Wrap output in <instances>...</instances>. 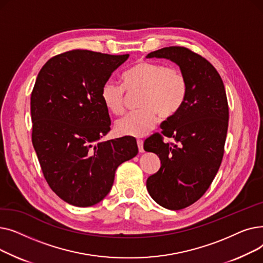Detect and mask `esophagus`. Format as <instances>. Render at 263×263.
<instances>
[{
  "label": "esophagus",
  "mask_w": 263,
  "mask_h": 263,
  "mask_svg": "<svg viewBox=\"0 0 263 263\" xmlns=\"http://www.w3.org/2000/svg\"><path fill=\"white\" fill-rule=\"evenodd\" d=\"M137 147L140 153H144V142L142 140H137Z\"/></svg>",
  "instance_id": "1"
}]
</instances>
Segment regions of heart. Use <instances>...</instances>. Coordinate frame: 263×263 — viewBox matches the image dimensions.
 <instances>
[{"label":"heart","mask_w":263,"mask_h":263,"mask_svg":"<svg viewBox=\"0 0 263 263\" xmlns=\"http://www.w3.org/2000/svg\"><path fill=\"white\" fill-rule=\"evenodd\" d=\"M122 86L106 81L101 99L110 113L120 115L124 109V89L142 91L140 110L118 119L116 131L120 135L141 137L154 129L158 114L170 118L180 109L187 95V81L180 69L140 61L122 74Z\"/></svg>","instance_id":"b5f03b06"}]
</instances>
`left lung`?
I'll list each match as a JSON object with an SVG mask.
<instances>
[{
    "label": "left lung",
    "mask_w": 263,
    "mask_h": 263,
    "mask_svg": "<svg viewBox=\"0 0 263 263\" xmlns=\"http://www.w3.org/2000/svg\"><path fill=\"white\" fill-rule=\"evenodd\" d=\"M147 59L170 60L187 81L182 107L162 122V134L144 142L156 154L160 170L148 177L146 186L153 199L170 210H180L197 201L209 189L224 155L229 108L222 78L200 55L183 47H167L149 53Z\"/></svg>",
    "instance_id": "left-lung-1"
}]
</instances>
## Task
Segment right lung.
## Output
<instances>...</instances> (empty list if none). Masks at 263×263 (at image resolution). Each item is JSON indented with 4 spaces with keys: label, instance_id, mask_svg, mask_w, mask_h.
<instances>
[{
    "label": "right lung",
    "instance_id": "1",
    "mask_svg": "<svg viewBox=\"0 0 263 263\" xmlns=\"http://www.w3.org/2000/svg\"><path fill=\"white\" fill-rule=\"evenodd\" d=\"M129 54L72 50L50 59L31 97L32 142L52 191L76 206L100 202L119 165L134 158L136 140L100 141L110 130L101 88Z\"/></svg>",
    "mask_w": 263,
    "mask_h": 263
}]
</instances>
